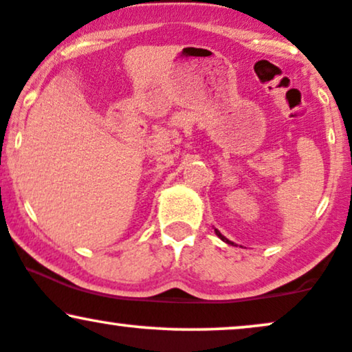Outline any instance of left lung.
<instances>
[{
	"mask_svg": "<svg viewBox=\"0 0 352 352\" xmlns=\"http://www.w3.org/2000/svg\"><path fill=\"white\" fill-rule=\"evenodd\" d=\"M215 233H217V235H219V238H220V240H223V241H227V243H230V241L227 240V238H225V236L222 235V233H220V232H219V230H217V228H215ZM230 245H232V243H230Z\"/></svg>",
	"mask_w": 352,
	"mask_h": 352,
	"instance_id": "left-lung-1",
	"label": "left lung"
}]
</instances>
